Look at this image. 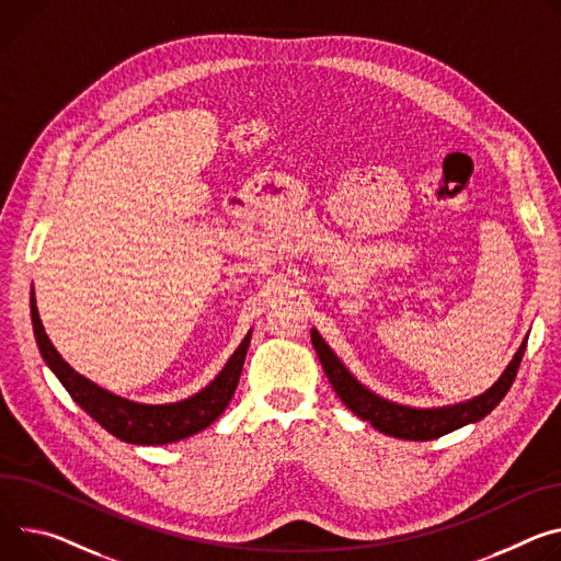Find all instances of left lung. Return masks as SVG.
<instances>
[{
	"label": "left lung",
	"instance_id": "left-lung-1",
	"mask_svg": "<svg viewBox=\"0 0 561 561\" xmlns=\"http://www.w3.org/2000/svg\"><path fill=\"white\" fill-rule=\"evenodd\" d=\"M311 342L316 346L318 358L324 367V374L329 382L333 385L335 393L340 400L348 407V410L360 416L363 421L371 423L378 432L393 436V438H404V440H434L440 438L454 430H461L466 425L479 423L485 419L494 407L503 400L507 389L513 387L517 369L522 365L524 351L528 344V335L519 344L517 353L513 355V360L507 363L499 380L488 387L483 393L468 398L463 402H454V404H443V407H410V404H400L393 400H387L365 387L358 378H355L344 363L333 353V348L324 342V337L318 333V329H311Z\"/></svg>",
	"mask_w": 561,
	"mask_h": 561
}]
</instances>
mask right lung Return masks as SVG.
<instances>
[{"mask_svg":"<svg viewBox=\"0 0 561 561\" xmlns=\"http://www.w3.org/2000/svg\"><path fill=\"white\" fill-rule=\"evenodd\" d=\"M31 320L44 363L58 376L71 398L110 434L134 445H168L210 427L224 414L228 402L234 396L252 335L250 329L224 365V369L201 391L176 402L149 404L123 398L78 374L58 353L54 342L48 340L39 320L35 293H31Z\"/></svg>","mask_w":561,"mask_h":561,"instance_id":"add662e5","label":"right lung"}]
</instances>
